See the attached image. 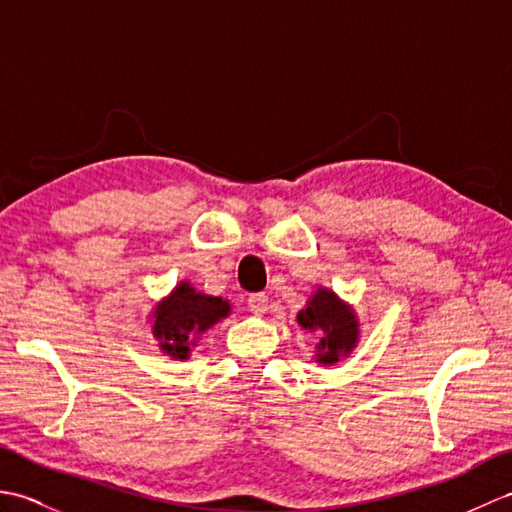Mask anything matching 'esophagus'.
Here are the masks:
<instances>
[{
  "mask_svg": "<svg viewBox=\"0 0 512 512\" xmlns=\"http://www.w3.org/2000/svg\"><path fill=\"white\" fill-rule=\"evenodd\" d=\"M248 310L253 314H264L268 310V295L266 292H255V295L248 297Z\"/></svg>",
  "mask_w": 512,
  "mask_h": 512,
  "instance_id": "1",
  "label": "esophagus"
}]
</instances>
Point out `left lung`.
Instances as JSON below:
<instances>
[{
	"instance_id": "8db88e82",
	"label": "left lung",
	"mask_w": 512,
	"mask_h": 512,
	"mask_svg": "<svg viewBox=\"0 0 512 512\" xmlns=\"http://www.w3.org/2000/svg\"><path fill=\"white\" fill-rule=\"evenodd\" d=\"M297 321L301 328L321 332L319 363L332 365L341 356L350 354L356 345L358 325L354 314L330 290H317V295L308 301V308L297 314Z\"/></svg>"
}]
</instances>
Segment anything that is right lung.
Wrapping results in <instances>:
<instances>
[{
    "label": "right lung",
    "mask_w": 512,
    "mask_h": 512,
    "mask_svg": "<svg viewBox=\"0 0 512 512\" xmlns=\"http://www.w3.org/2000/svg\"><path fill=\"white\" fill-rule=\"evenodd\" d=\"M228 303L220 297L195 292L187 281L156 308L154 334L160 347L173 358H187L195 334L209 330L213 323L228 314Z\"/></svg>",
    "instance_id": "1"
}]
</instances>
